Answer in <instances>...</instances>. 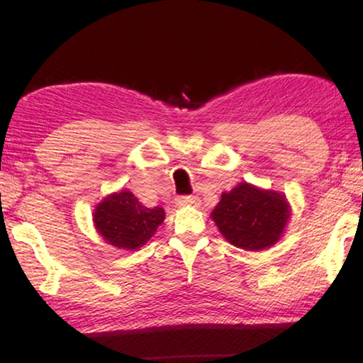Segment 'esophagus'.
<instances>
[{
    "label": "esophagus",
    "instance_id": "1",
    "mask_svg": "<svg viewBox=\"0 0 363 363\" xmlns=\"http://www.w3.org/2000/svg\"><path fill=\"white\" fill-rule=\"evenodd\" d=\"M176 205L177 206H199L200 199L194 195H181L176 199Z\"/></svg>",
    "mask_w": 363,
    "mask_h": 363
}]
</instances>
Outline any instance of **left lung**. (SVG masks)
<instances>
[{
	"label": "left lung",
	"instance_id": "8db88e82",
	"mask_svg": "<svg viewBox=\"0 0 363 363\" xmlns=\"http://www.w3.org/2000/svg\"><path fill=\"white\" fill-rule=\"evenodd\" d=\"M290 214L284 194L240 182L220 195L211 218L233 247L261 251L280 240Z\"/></svg>",
	"mask_w": 363,
	"mask_h": 363
}]
</instances>
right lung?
<instances>
[{"label":"right lung","instance_id":"1","mask_svg":"<svg viewBox=\"0 0 363 363\" xmlns=\"http://www.w3.org/2000/svg\"><path fill=\"white\" fill-rule=\"evenodd\" d=\"M93 220L107 243L123 250H138L152 238L164 220V210L147 208L130 190H121L96 206Z\"/></svg>","mask_w":363,"mask_h":363}]
</instances>
